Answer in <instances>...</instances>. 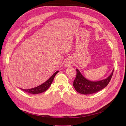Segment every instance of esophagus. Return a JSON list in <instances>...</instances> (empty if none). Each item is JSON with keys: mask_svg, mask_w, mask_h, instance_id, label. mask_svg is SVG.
<instances>
[{"mask_svg": "<svg viewBox=\"0 0 126 126\" xmlns=\"http://www.w3.org/2000/svg\"><path fill=\"white\" fill-rule=\"evenodd\" d=\"M71 59H69V58H68L64 62V65H65V66L66 67H69L71 66Z\"/></svg>", "mask_w": 126, "mask_h": 126, "instance_id": "1", "label": "esophagus"}]
</instances>
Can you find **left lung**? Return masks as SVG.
I'll return each instance as SVG.
<instances>
[{"mask_svg": "<svg viewBox=\"0 0 126 126\" xmlns=\"http://www.w3.org/2000/svg\"><path fill=\"white\" fill-rule=\"evenodd\" d=\"M77 70V76L74 81V87L79 93L83 94H90L96 93L107 86L111 80L114 69L107 78L97 81H90L85 78L78 69Z\"/></svg>", "mask_w": 126, "mask_h": 126, "instance_id": "left-lung-1", "label": "left lung"}]
</instances>
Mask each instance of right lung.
Listing matches in <instances>:
<instances>
[{
	"label": "right lung",
	"mask_w": 126,
	"mask_h": 126,
	"mask_svg": "<svg viewBox=\"0 0 126 126\" xmlns=\"http://www.w3.org/2000/svg\"><path fill=\"white\" fill-rule=\"evenodd\" d=\"M58 72H59V71H57L56 72H55V73L53 74L47 81L45 82L44 83H43V84H41L40 85L38 86H37L36 87L32 88L29 89H21H21L23 91H24L25 92H28V93L31 94H37L42 93V92H45V91H46L49 88L53 80H54V79L55 76L57 75V74Z\"/></svg>",
	"instance_id": "add662e5"
}]
</instances>
